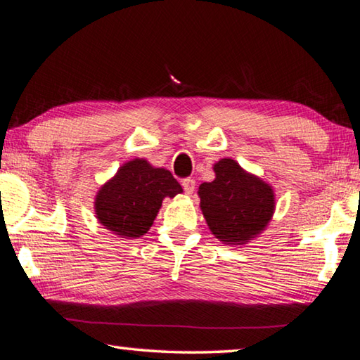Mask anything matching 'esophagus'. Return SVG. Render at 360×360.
<instances>
[{
  "label": "esophagus",
  "mask_w": 360,
  "mask_h": 360,
  "mask_svg": "<svg viewBox=\"0 0 360 360\" xmlns=\"http://www.w3.org/2000/svg\"><path fill=\"white\" fill-rule=\"evenodd\" d=\"M181 186H184L186 194H193L194 188H196V181H194L193 179H184L181 180Z\"/></svg>",
  "instance_id": "1"
}]
</instances>
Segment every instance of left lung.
<instances>
[{"mask_svg":"<svg viewBox=\"0 0 360 360\" xmlns=\"http://www.w3.org/2000/svg\"><path fill=\"white\" fill-rule=\"evenodd\" d=\"M215 180L199 186L201 210L212 234L225 244H244L263 231L274 212V193L233 159L214 166Z\"/></svg>","mask_w":360,"mask_h":360,"instance_id":"1","label":"left lung"}]
</instances>
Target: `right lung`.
Wrapping results in <instances>:
<instances>
[{"label":"right lung","mask_w":360,"mask_h":360,"mask_svg":"<svg viewBox=\"0 0 360 360\" xmlns=\"http://www.w3.org/2000/svg\"><path fill=\"white\" fill-rule=\"evenodd\" d=\"M179 193L181 186L169 170L151 167L145 159H134L100 188L97 219L121 238H140L155 221L162 199Z\"/></svg>","instance_id":"right-lung-1"}]
</instances>
